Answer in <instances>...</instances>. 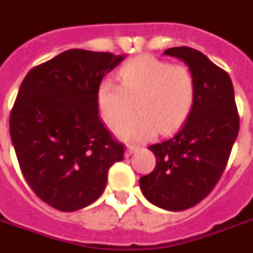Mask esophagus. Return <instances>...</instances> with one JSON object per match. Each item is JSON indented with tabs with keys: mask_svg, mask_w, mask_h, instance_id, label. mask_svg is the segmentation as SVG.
I'll use <instances>...</instances> for the list:
<instances>
[{
	"mask_svg": "<svg viewBox=\"0 0 253 253\" xmlns=\"http://www.w3.org/2000/svg\"><path fill=\"white\" fill-rule=\"evenodd\" d=\"M139 147L138 146H134V144H127V150H126V156L128 155L134 154L135 151H138Z\"/></svg>",
	"mask_w": 253,
	"mask_h": 253,
	"instance_id": "obj_1",
	"label": "esophagus"
}]
</instances>
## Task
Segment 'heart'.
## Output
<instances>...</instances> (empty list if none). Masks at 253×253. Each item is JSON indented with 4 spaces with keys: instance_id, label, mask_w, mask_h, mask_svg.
I'll use <instances>...</instances> for the list:
<instances>
[{
    "instance_id": "b5f03b06",
    "label": "heart",
    "mask_w": 253,
    "mask_h": 253,
    "mask_svg": "<svg viewBox=\"0 0 253 253\" xmlns=\"http://www.w3.org/2000/svg\"><path fill=\"white\" fill-rule=\"evenodd\" d=\"M121 85L103 80L97 87V109L109 128L114 130L132 113L138 114L118 128L126 140L143 142L176 131L190 114L196 99V79L184 64L158 57H135L118 71Z\"/></svg>"
}]
</instances>
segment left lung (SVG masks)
Segmentation results:
<instances>
[{"label": "left lung", "instance_id": "8db88e82", "mask_svg": "<svg viewBox=\"0 0 253 253\" xmlns=\"http://www.w3.org/2000/svg\"><path fill=\"white\" fill-rule=\"evenodd\" d=\"M164 53L184 60L192 71L196 99L177 134L148 147L156 167L139 185L151 204L181 211L196 206L218 184L239 132V114L226 71L194 48L173 47Z\"/></svg>", "mask_w": 253, "mask_h": 253}]
</instances>
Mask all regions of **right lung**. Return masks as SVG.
<instances>
[{
	"mask_svg": "<svg viewBox=\"0 0 253 253\" xmlns=\"http://www.w3.org/2000/svg\"><path fill=\"white\" fill-rule=\"evenodd\" d=\"M125 56L68 49L34 67L10 113V136L27 184L42 201L76 211L105 190L125 147L103 126L97 87Z\"/></svg>",
	"mask_w": 253,
	"mask_h": 253,
	"instance_id": "obj_1",
	"label": "right lung"
}]
</instances>
